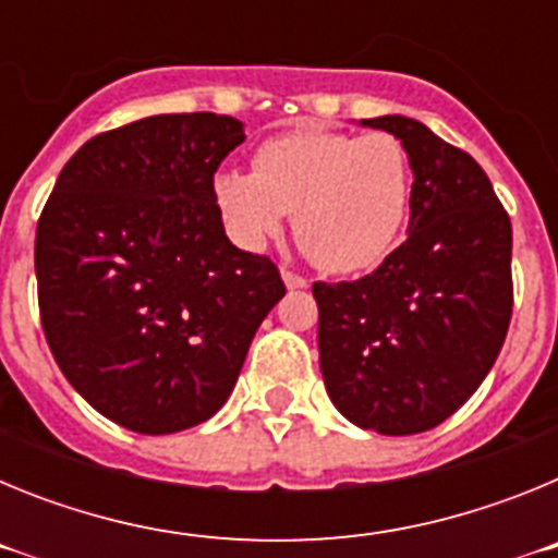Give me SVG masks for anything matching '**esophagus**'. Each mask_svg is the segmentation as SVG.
Wrapping results in <instances>:
<instances>
[{
  "label": "esophagus",
  "mask_w": 558,
  "mask_h": 558,
  "mask_svg": "<svg viewBox=\"0 0 558 558\" xmlns=\"http://www.w3.org/2000/svg\"><path fill=\"white\" fill-rule=\"evenodd\" d=\"M282 279H284V284H288L290 290H299V288H307L310 284V279H304L302 274H295V270H288L284 268L282 270Z\"/></svg>",
  "instance_id": "34e87169"
}]
</instances>
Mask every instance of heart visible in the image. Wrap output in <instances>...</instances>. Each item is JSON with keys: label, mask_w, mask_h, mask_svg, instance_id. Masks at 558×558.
<instances>
[{"label": "heart", "mask_w": 558, "mask_h": 558, "mask_svg": "<svg viewBox=\"0 0 558 558\" xmlns=\"http://www.w3.org/2000/svg\"><path fill=\"white\" fill-rule=\"evenodd\" d=\"M411 192V159L397 136L324 128L270 136L254 150L251 172L223 170L211 184L236 245L259 251L293 215L299 245L329 274L383 263L405 229Z\"/></svg>", "instance_id": "1"}]
</instances>
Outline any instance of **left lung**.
Listing matches in <instances>:
<instances>
[{
  "mask_svg": "<svg viewBox=\"0 0 558 558\" xmlns=\"http://www.w3.org/2000/svg\"><path fill=\"white\" fill-rule=\"evenodd\" d=\"M363 125L402 140L408 240L354 282H315L329 399L383 436L441 425L495 366L514 307L511 220L470 153L408 117Z\"/></svg>",
  "mask_w": 558,
  "mask_h": 558,
  "instance_id": "left-lung-1",
  "label": "left lung"
}]
</instances>
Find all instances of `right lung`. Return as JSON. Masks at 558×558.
<instances>
[{"label":"right lung","mask_w":558,"mask_h":558,"mask_svg":"<svg viewBox=\"0 0 558 558\" xmlns=\"http://www.w3.org/2000/svg\"><path fill=\"white\" fill-rule=\"evenodd\" d=\"M226 113H159L97 133L63 165L36 229L38 313L88 405L133 433L223 408L284 282L226 236L211 184L243 142Z\"/></svg>","instance_id":"add662e5"}]
</instances>
